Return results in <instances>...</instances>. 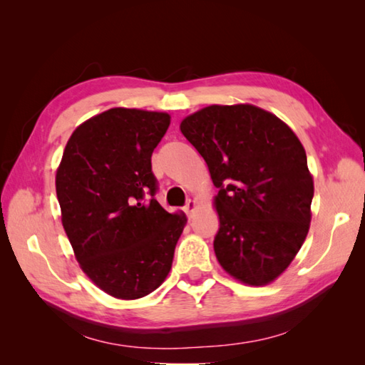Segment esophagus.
Segmentation results:
<instances>
[{"mask_svg": "<svg viewBox=\"0 0 365 365\" xmlns=\"http://www.w3.org/2000/svg\"><path fill=\"white\" fill-rule=\"evenodd\" d=\"M196 210H197V202H196V200L190 199L188 202H187V205H185V212H187L188 216H191Z\"/></svg>", "mask_w": 365, "mask_h": 365, "instance_id": "obj_1", "label": "esophagus"}]
</instances>
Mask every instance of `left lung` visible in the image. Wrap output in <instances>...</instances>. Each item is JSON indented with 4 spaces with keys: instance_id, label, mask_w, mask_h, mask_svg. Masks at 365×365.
Here are the masks:
<instances>
[{
    "instance_id": "obj_1",
    "label": "left lung",
    "mask_w": 365,
    "mask_h": 365,
    "mask_svg": "<svg viewBox=\"0 0 365 365\" xmlns=\"http://www.w3.org/2000/svg\"><path fill=\"white\" fill-rule=\"evenodd\" d=\"M180 131L202 155L220 229V265L246 285H268L301 250L311 227L314 178L298 136L262 108L210 105L187 115Z\"/></svg>"
}]
</instances>
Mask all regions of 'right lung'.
Instances as JSON below:
<instances>
[{
    "instance_id": "add662e5",
    "label": "right lung",
    "mask_w": 365,
    "mask_h": 365,
    "mask_svg": "<svg viewBox=\"0 0 365 365\" xmlns=\"http://www.w3.org/2000/svg\"><path fill=\"white\" fill-rule=\"evenodd\" d=\"M168 113L111 108L68 138L56 170L61 221L80 268L100 290L138 299L165 282L187 226L155 195L150 157L169 128Z\"/></svg>"
}]
</instances>
